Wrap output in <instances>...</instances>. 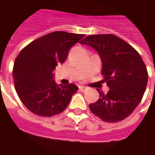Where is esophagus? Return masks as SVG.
Returning a JSON list of instances; mask_svg holds the SVG:
<instances>
[{
	"label": "esophagus",
	"mask_w": 155,
	"mask_h": 155,
	"mask_svg": "<svg viewBox=\"0 0 155 155\" xmlns=\"http://www.w3.org/2000/svg\"><path fill=\"white\" fill-rule=\"evenodd\" d=\"M87 87H85V86H79V90H80L81 91H86V90H87Z\"/></svg>",
	"instance_id": "34e87169"
}]
</instances>
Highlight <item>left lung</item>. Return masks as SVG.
<instances>
[{
  "instance_id": "8db88e82",
  "label": "left lung",
  "mask_w": 155,
  "mask_h": 155,
  "mask_svg": "<svg viewBox=\"0 0 155 155\" xmlns=\"http://www.w3.org/2000/svg\"><path fill=\"white\" fill-rule=\"evenodd\" d=\"M80 44L89 45L101 57V74L110 90H97L100 97L89 108L106 122H118L134 111L143 97L148 72L140 54L119 37L107 35H88Z\"/></svg>"
}]
</instances>
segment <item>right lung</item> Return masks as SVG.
<instances>
[{
    "label": "right lung",
    "mask_w": 155,
    "mask_h": 155,
    "mask_svg": "<svg viewBox=\"0 0 155 155\" xmlns=\"http://www.w3.org/2000/svg\"><path fill=\"white\" fill-rule=\"evenodd\" d=\"M85 35L55 31L34 40L15 58V88L32 113L52 116L63 112L78 87L73 83L58 85L53 71L63 64L73 45Z\"/></svg>",
    "instance_id": "right-lung-1"
}]
</instances>
